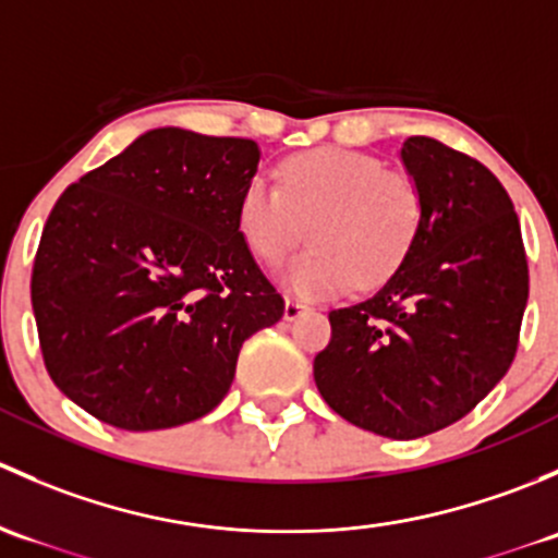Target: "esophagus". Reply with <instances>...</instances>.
<instances>
[{"label": "esophagus", "mask_w": 558, "mask_h": 558, "mask_svg": "<svg viewBox=\"0 0 558 558\" xmlns=\"http://www.w3.org/2000/svg\"><path fill=\"white\" fill-rule=\"evenodd\" d=\"M305 311H307L305 302H300V300H286L283 318H286V320H294V318H300V315L305 313Z\"/></svg>", "instance_id": "1"}]
</instances>
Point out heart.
Returning a JSON list of instances; mask_svg holds the SVG:
<instances>
[{
  "mask_svg": "<svg viewBox=\"0 0 558 558\" xmlns=\"http://www.w3.org/2000/svg\"><path fill=\"white\" fill-rule=\"evenodd\" d=\"M313 247L286 269V283L302 296L345 294L384 286L424 227V194L410 174L351 148L302 150L278 167V185L251 178L238 199V229L247 251L280 264L305 240Z\"/></svg>",
  "mask_w": 558,
  "mask_h": 558,
  "instance_id": "b5f03b06",
  "label": "heart"
}]
</instances>
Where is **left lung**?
Instances as JSON below:
<instances>
[{
    "instance_id": "left-lung-1",
    "label": "left lung",
    "mask_w": 558,
    "mask_h": 558,
    "mask_svg": "<svg viewBox=\"0 0 558 558\" xmlns=\"http://www.w3.org/2000/svg\"><path fill=\"white\" fill-rule=\"evenodd\" d=\"M402 161L424 194L418 243L378 294L329 313L313 378L353 426L415 440L464 418L505 378L529 267L519 216L492 170L424 134L404 140Z\"/></svg>"
}]
</instances>
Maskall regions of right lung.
Returning <instances> with one entry per match:
<instances>
[{"label":"right lung","instance_id":"1","mask_svg":"<svg viewBox=\"0 0 558 558\" xmlns=\"http://www.w3.org/2000/svg\"><path fill=\"white\" fill-rule=\"evenodd\" d=\"M258 145L154 129L72 183L50 210L32 267L50 380L129 432L210 413L240 348L283 318L238 229Z\"/></svg>","mask_w":558,"mask_h":558}]
</instances>
